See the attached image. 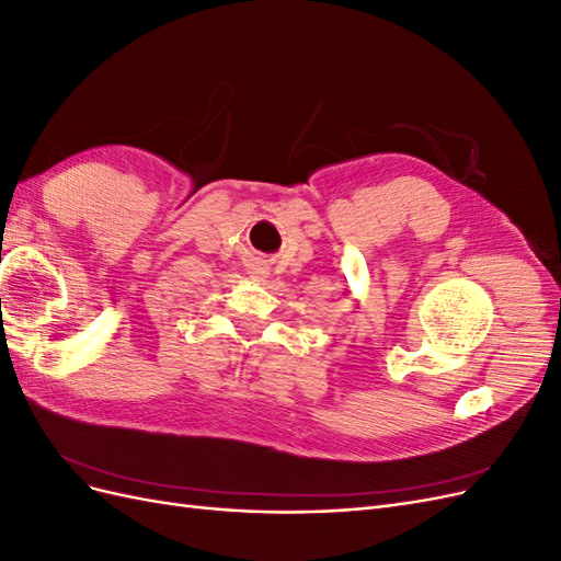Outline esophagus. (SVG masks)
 I'll list each match as a JSON object with an SVG mask.
<instances>
[{
    "label": "esophagus",
    "mask_w": 561,
    "mask_h": 561,
    "mask_svg": "<svg viewBox=\"0 0 561 561\" xmlns=\"http://www.w3.org/2000/svg\"><path fill=\"white\" fill-rule=\"evenodd\" d=\"M252 274H254V276H266L268 271H266V266H264V264H257V266L252 268Z\"/></svg>",
    "instance_id": "34e87169"
}]
</instances>
